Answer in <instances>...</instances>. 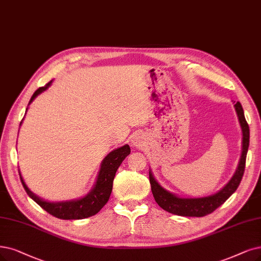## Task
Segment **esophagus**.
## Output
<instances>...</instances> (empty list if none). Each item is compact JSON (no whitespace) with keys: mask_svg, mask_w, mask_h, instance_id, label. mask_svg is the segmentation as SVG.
I'll return each instance as SVG.
<instances>
[{"mask_svg":"<svg viewBox=\"0 0 261 261\" xmlns=\"http://www.w3.org/2000/svg\"><path fill=\"white\" fill-rule=\"evenodd\" d=\"M140 144H141V142H140L139 140H136V141H134V145H137V146H140Z\"/></svg>","mask_w":261,"mask_h":261,"instance_id":"1","label":"esophagus"}]
</instances>
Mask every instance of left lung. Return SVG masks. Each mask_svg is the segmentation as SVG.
<instances>
[{
  "mask_svg": "<svg viewBox=\"0 0 261 261\" xmlns=\"http://www.w3.org/2000/svg\"><path fill=\"white\" fill-rule=\"evenodd\" d=\"M234 108L238 114L239 121L242 128L243 141H242V155H241L239 166L234 175L232 176L228 184L216 194L203 197V198H179L174 194H171L170 191L161 187L158 181L152 176L151 172H149V182L151 186L152 196L155 198L158 205L165 211L169 212L171 214H175L179 216H189V217H202L207 214L213 213V212L219 207L224 202L233 194L239 187L241 180H242L244 170L246 155L249 145V127L246 122L243 108L240 102L234 104Z\"/></svg>",
  "mask_w": 261,
  "mask_h": 261,
  "instance_id": "8db88e82",
  "label": "left lung"
}]
</instances>
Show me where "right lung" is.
<instances>
[{"label": "right lung", "instance_id": "right-lung-1", "mask_svg": "<svg viewBox=\"0 0 261 261\" xmlns=\"http://www.w3.org/2000/svg\"><path fill=\"white\" fill-rule=\"evenodd\" d=\"M50 84L51 81L46 84L44 87H40V88L33 93L29 104H30L38 94L45 91L48 87L50 86ZM130 146L128 144L111 151L109 155L103 159L101 163L100 172L98 178H96L94 187L91 189L88 195H86L84 198L77 200L64 202L44 201L30 191V189L27 187L25 182L23 181L21 174L19 175H20L21 182L28 196L32 200H34L38 205L47 212V213H49L50 215L60 219H83L99 213L100 210L108 203L113 189V180L116 174V171H117L124 158L130 155Z\"/></svg>", "mask_w": 261, "mask_h": 261}]
</instances>
